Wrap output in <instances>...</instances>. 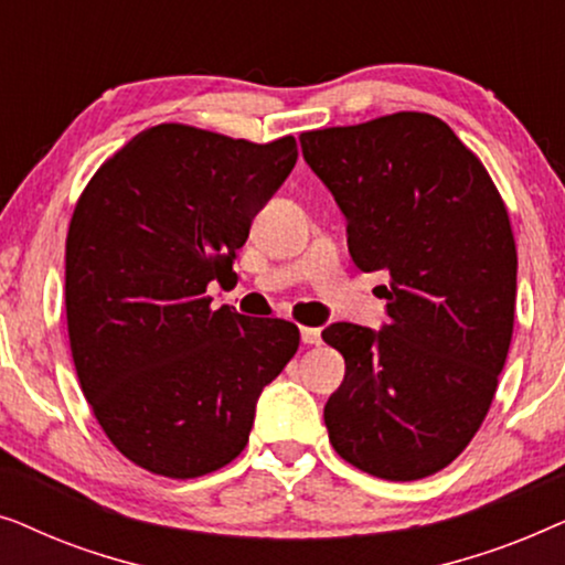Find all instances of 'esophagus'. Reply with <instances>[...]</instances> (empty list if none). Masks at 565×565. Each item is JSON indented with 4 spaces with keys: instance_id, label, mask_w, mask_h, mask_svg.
I'll return each instance as SVG.
<instances>
[{
    "instance_id": "34e87169",
    "label": "esophagus",
    "mask_w": 565,
    "mask_h": 565,
    "mask_svg": "<svg viewBox=\"0 0 565 565\" xmlns=\"http://www.w3.org/2000/svg\"><path fill=\"white\" fill-rule=\"evenodd\" d=\"M300 339H303V344H321V329L303 327L300 329Z\"/></svg>"
}]
</instances>
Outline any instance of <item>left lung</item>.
Wrapping results in <instances>:
<instances>
[{
  "label": "left lung",
  "mask_w": 565,
  "mask_h": 565,
  "mask_svg": "<svg viewBox=\"0 0 565 565\" xmlns=\"http://www.w3.org/2000/svg\"><path fill=\"white\" fill-rule=\"evenodd\" d=\"M388 323H331L344 381L323 408L339 458L385 481L450 466L489 414L514 329L516 246L483 161L429 113L300 134Z\"/></svg>",
  "instance_id": "left-lung-1"
}]
</instances>
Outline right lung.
<instances>
[{
	"label": "right lung",
	"mask_w": 565,
	"mask_h": 565,
	"mask_svg": "<svg viewBox=\"0 0 565 565\" xmlns=\"http://www.w3.org/2000/svg\"><path fill=\"white\" fill-rule=\"evenodd\" d=\"M298 143H252L184 122L146 128L76 200L66 236L68 344L84 398L138 468L198 478L249 443L254 406L298 352L282 319L211 308L236 277L252 218Z\"/></svg>",
	"instance_id": "obj_1"
}]
</instances>
